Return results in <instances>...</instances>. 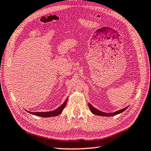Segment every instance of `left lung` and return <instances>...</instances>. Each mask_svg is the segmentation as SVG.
<instances>
[{
  "label": "left lung",
  "mask_w": 151,
  "mask_h": 151,
  "mask_svg": "<svg viewBox=\"0 0 151 151\" xmlns=\"http://www.w3.org/2000/svg\"><path fill=\"white\" fill-rule=\"evenodd\" d=\"M88 107H89V109L91 111V112L94 114V115H100V116H105V117H110V116H114L115 115H117L119 114H121L122 113V111H124V110H126L127 108L129 107L128 106H126V108H124V109L118 110L117 111H115V112H112V113H106V112H103V111H100L98 109H96V108H94V106H92V105L90 103H88Z\"/></svg>",
  "instance_id": "1"
}]
</instances>
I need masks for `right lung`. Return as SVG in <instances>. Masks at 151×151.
<instances>
[{
  "label": "right lung",
  "mask_w": 151,
  "mask_h": 151,
  "mask_svg": "<svg viewBox=\"0 0 151 151\" xmlns=\"http://www.w3.org/2000/svg\"><path fill=\"white\" fill-rule=\"evenodd\" d=\"M68 101V98L65 100L64 102L63 103V105H61L59 108H57V109L54 110L53 111H46V112H30V111H27L29 113L35 115L37 116H39V117H55V116H57L61 114L62 111L64 110V107L67 104Z\"/></svg>",
  "instance_id": "1"
}]
</instances>
